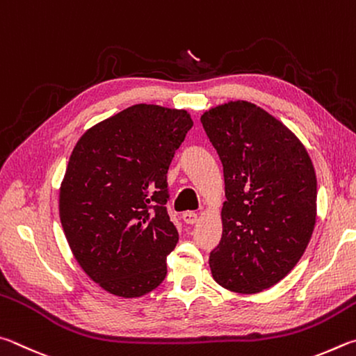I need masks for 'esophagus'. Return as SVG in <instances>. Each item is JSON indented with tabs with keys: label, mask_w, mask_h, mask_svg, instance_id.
Returning a JSON list of instances; mask_svg holds the SVG:
<instances>
[{
	"label": "esophagus",
	"mask_w": 356,
	"mask_h": 356,
	"mask_svg": "<svg viewBox=\"0 0 356 356\" xmlns=\"http://www.w3.org/2000/svg\"><path fill=\"white\" fill-rule=\"evenodd\" d=\"M197 219H198V214L194 213V211H186V213L183 214V220L186 223H189V225H194Z\"/></svg>",
	"instance_id": "esophagus-1"
}]
</instances>
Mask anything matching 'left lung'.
<instances>
[{
    "instance_id": "8db88e82",
    "label": "left lung",
    "mask_w": 356,
    "mask_h": 356,
    "mask_svg": "<svg viewBox=\"0 0 356 356\" xmlns=\"http://www.w3.org/2000/svg\"><path fill=\"white\" fill-rule=\"evenodd\" d=\"M200 120L222 161L227 197L211 273L222 288L257 294L307 250L317 211L314 165L298 137L253 103H223Z\"/></svg>"
}]
</instances>
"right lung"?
Here are the masks:
<instances>
[{"mask_svg":"<svg viewBox=\"0 0 356 356\" xmlns=\"http://www.w3.org/2000/svg\"><path fill=\"white\" fill-rule=\"evenodd\" d=\"M188 111L134 104L79 137L59 189V217L78 264L109 294L142 297L164 282L178 232L167 170L192 128Z\"/></svg>","mask_w":356,"mask_h":356,"instance_id":"1","label":"right lung"}]
</instances>
